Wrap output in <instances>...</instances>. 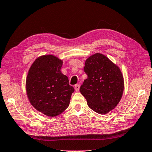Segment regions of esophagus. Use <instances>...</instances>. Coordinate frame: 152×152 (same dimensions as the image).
<instances>
[{"mask_svg":"<svg viewBox=\"0 0 152 152\" xmlns=\"http://www.w3.org/2000/svg\"><path fill=\"white\" fill-rule=\"evenodd\" d=\"M75 91H79V88H80V85L79 84H77V85H75Z\"/></svg>","mask_w":152,"mask_h":152,"instance_id":"obj_1","label":"esophagus"}]
</instances>
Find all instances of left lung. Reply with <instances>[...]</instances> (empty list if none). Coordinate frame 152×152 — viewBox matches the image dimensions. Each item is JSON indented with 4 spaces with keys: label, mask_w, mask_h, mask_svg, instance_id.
Returning <instances> with one entry per match:
<instances>
[{
    "label": "left lung",
    "mask_w": 152,
    "mask_h": 152,
    "mask_svg": "<svg viewBox=\"0 0 152 152\" xmlns=\"http://www.w3.org/2000/svg\"><path fill=\"white\" fill-rule=\"evenodd\" d=\"M84 71L88 77L80 92L93 110L108 113L118 104L124 91L121 70L105 56L95 53L86 60Z\"/></svg>",
    "instance_id": "obj_1"
}]
</instances>
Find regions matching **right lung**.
<instances>
[{"label":"right lung","mask_w":152,"mask_h":152,"mask_svg":"<svg viewBox=\"0 0 152 152\" xmlns=\"http://www.w3.org/2000/svg\"><path fill=\"white\" fill-rule=\"evenodd\" d=\"M63 62L52 55L38 58L28 71L26 93L31 105L40 113L56 116L69 104L74 88L61 72Z\"/></svg>","instance_id":"right-lung-1"}]
</instances>
